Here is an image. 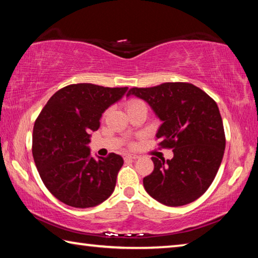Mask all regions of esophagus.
Listing matches in <instances>:
<instances>
[{
	"label": "esophagus",
	"instance_id": "1",
	"mask_svg": "<svg viewBox=\"0 0 258 258\" xmlns=\"http://www.w3.org/2000/svg\"><path fill=\"white\" fill-rule=\"evenodd\" d=\"M139 155L137 154H126L125 155V159H138Z\"/></svg>",
	"mask_w": 258,
	"mask_h": 258
}]
</instances>
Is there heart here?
Returning a JSON list of instances; mask_svg holds the SVG:
<instances>
[{
	"instance_id": "b5f03b06",
	"label": "heart",
	"mask_w": 258,
	"mask_h": 258,
	"mask_svg": "<svg viewBox=\"0 0 258 258\" xmlns=\"http://www.w3.org/2000/svg\"><path fill=\"white\" fill-rule=\"evenodd\" d=\"M137 103H140V101H138V100H132V101H130V102H128L127 107H130V106H133V104H137Z\"/></svg>"
}]
</instances>
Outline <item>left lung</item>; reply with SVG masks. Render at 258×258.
<instances>
[{
    "label": "left lung",
    "instance_id": "1",
    "mask_svg": "<svg viewBox=\"0 0 258 258\" xmlns=\"http://www.w3.org/2000/svg\"><path fill=\"white\" fill-rule=\"evenodd\" d=\"M145 100L163 121L156 137L173 149L172 159L152 157L154 171L143 178L152 198L166 206L190 204L215 178L225 149L223 121L216 102L190 83H164L133 87L126 97Z\"/></svg>",
    "mask_w": 258,
    "mask_h": 258
}]
</instances>
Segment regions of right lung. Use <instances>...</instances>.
Listing matches in <instances>:
<instances>
[{
	"label": "right lung",
	"instance_id": "add662e5",
	"mask_svg": "<svg viewBox=\"0 0 258 258\" xmlns=\"http://www.w3.org/2000/svg\"><path fill=\"white\" fill-rule=\"evenodd\" d=\"M127 89L68 85L52 95L38 115L33 130L34 161L44 185L61 203L94 207L115 190L124 160L116 154L91 157L90 133L100 127L102 113Z\"/></svg>",
	"mask_w": 258,
	"mask_h": 258
}]
</instances>
